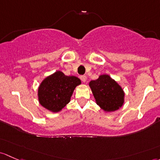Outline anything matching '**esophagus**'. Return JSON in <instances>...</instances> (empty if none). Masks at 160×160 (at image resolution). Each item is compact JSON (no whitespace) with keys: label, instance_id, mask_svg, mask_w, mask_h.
Segmentation results:
<instances>
[{"label":"esophagus","instance_id":"esophagus-1","mask_svg":"<svg viewBox=\"0 0 160 160\" xmlns=\"http://www.w3.org/2000/svg\"><path fill=\"white\" fill-rule=\"evenodd\" d=\"M80 78H81V80H82L83 82H86V80H87V77L85 76V75H82V76L80 77Z\"/></svg>","mask_w":160,"mask_h":160}]
</instances>
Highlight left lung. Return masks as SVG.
I'll use <instances>...</instances> for the list:
<instances>
[{"instance_id": "1", "label": "left lung", "mask_w": 160, "mask_h": 160, "mask_svg": "<svg viewBox=\"0 0 160 160\" xmlns=\"http://www.w3.org/2000/svg\"><path fill=\"white\" fill-rule=\"evenodd\" d=\"M97 105L105 112H114L122 106L125 93L122 87L108 75L89 82Z\"/></svg>"}]
</instances>
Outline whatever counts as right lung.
Segmentation results:
<instances>
[{
	"mask_svg": "<svg viewBox=\"0 0 160 160\" xmlns=\"http://www.w3.org/2000/svg\"><path fill=\"white\" fill-rule=\"evenodd\" d=\"M81 80L75 76H67L57 71L42 81L38 95L40 104L46 109L58 112L70 102L75 87Z\"/></svg>",
	"mask_w": 160,
	"mask_h": 160,
	"instance_id": "add662e5",
	"label": "right lung"
}]
</instances>
